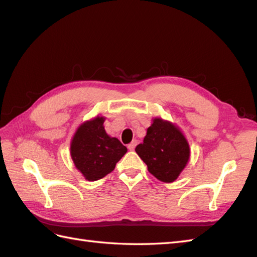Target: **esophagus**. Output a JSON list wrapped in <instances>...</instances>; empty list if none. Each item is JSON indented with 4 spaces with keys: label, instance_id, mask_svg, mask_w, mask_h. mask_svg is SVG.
I'll use <instances>...</instances> for the list:
<instances>
[{
    "label": "esophagus",
    "instance_id": "obj_1",
    "mask_svg": "<svg viewBox=\"0 0 257 257\" xmlns=\"http://www.w3.org/2000/svg\"><path fill=\"white\" fill-rule=\"evenodd\" d=\"M136 145H137V141H133V142H132V143L127 146V149H128L130 151H133V150L135 149Z\"/></svg>",
    "mask_w": 257,
    "mask_h": 257
}]
</instances>
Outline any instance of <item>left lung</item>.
Listing matches in <instances>:
<instances>
[{
    "label": "left lung",
    "mask_w": 257,
    "mask_h": 257,
    "mask_svg": "<svg viewBox=\"0 0 257 257\" xmlns=\"http://www.w3.org/2000/svg\"><path fill=\"white\" fill-rule=\"evenodd\" d=\"M151 175L162 182H174L190 160V145L176 124L153 118L144 143L136 149Z\"/></svg>",
    "instance_id": "8db88e82"
}]
</instances>
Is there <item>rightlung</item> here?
Segmentation results:
<instances>
[{
    "label": "right lung",
    "instance_id": "add662e5",
    "mask_svg": "<svg viewBox=\"0 0 257 257\" xmlns=\"http://www.w3.org/2000/svg\"><path fill=\"white\" fill-rule=\"evenodd\" d=\"M104 122L105 116L100 115L83 122L71 142L75 167L88 181H96L110 174L127 152L118 138L106 133Z\"/></svg>",
    "mask_w": 257,
    "mask_h": 257
}]
</instances>
